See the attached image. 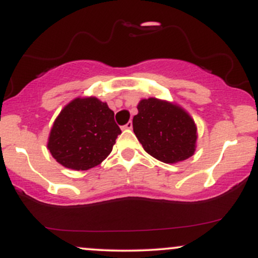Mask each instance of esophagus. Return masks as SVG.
<instances>
[{
  "mask_svg": "<svg viewBox=\"0 0 258 258\" xmlns=\"http://www.w3.org/2000/svg\"><path fill=\"white\" fill-rule=\"evenodd\" d=\"M132 127H133L132 122H131V121H130V122H127L125 126H122V128H123V130H132Z\"/></svg>",
  "mask_w": 258,
  "mask_h": 258,
  "instance_id": "34e87169",
  "label": "esophagus"
}]
</instances>
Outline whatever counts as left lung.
Here are the masks:
<instances>
[{"label": "left lung", "mask_w": 258, "mask_h": 258, "mask_svg": "<svg viewBox=\"0 0 258 258\" xmlns=\"http://www.w3.org/2000/svg\"><path fill=\"white\" fill-rule=\"evenodd\" d=\"M133 132L153 158L176 164L194 155L198 128L193 117L176 103L158 98L139 100Z\"/></svg>", "instance_id": "left-lung-1"}]
</instances>
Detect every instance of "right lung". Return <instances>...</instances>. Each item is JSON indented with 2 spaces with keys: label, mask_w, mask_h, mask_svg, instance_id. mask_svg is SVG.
Returning a JSON list of instances; mask_svg holds the SVG:
<instances>
[{
  "label": "right lung",
  "mask_w": 258,
  "mask_h": 258,
  "mask_svg": "<svg viewBox=\"0 0 258 258\" xmlns=\"http://www.w3.org/2000/svg\"><path fill=\"white\" fill-rule=\"evenodd\" d=\"M120 133L106 103L96 97H79L59 112L47 148L64 167L86 171L102 164Z\"/></svg>",
  "instance_id": "right-lung-1"
}]
</instances>
